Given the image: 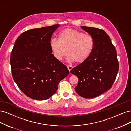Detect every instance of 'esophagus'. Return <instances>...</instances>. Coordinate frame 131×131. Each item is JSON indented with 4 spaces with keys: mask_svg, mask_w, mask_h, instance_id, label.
I'll return each mask as SVG.
<instances>
[{
    "mask_svg": "<svg viewBox=\"0 0 131 131\" xmlns=\"http://www.w3.org/2000/svg\"><path fill=\"white\" fill-rule=\"evenodd\" d=\"M67 68H68V69L69 70V71L70 72V71L72 69L73 67L71 66H67Z\"/></svg>",
    "mask_w": 131,
    "mask_h": 131,
    "instance_id": "esophagus-1",
    "label": "esophagus"
}]
</instances>
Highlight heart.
<instances>
[{"mask_svg": "<svg viewBox=\"0 0 131 131\" xmlns=\"http://www.w3.org/2000/svg\"><path fill=\"white\" fill-rule=\"evenodd\" d=\"M94 41L91 35L77 30L67 28L58 35V39L53 38L50 41V47L54 57L63 60L68 52L69 62L77 63L85 62L92 52Z\"/></svg>", "mask_w": 131, "mask_h": 131, "instance_id": "b5f03b06", "label": "heart"}]
</instances>
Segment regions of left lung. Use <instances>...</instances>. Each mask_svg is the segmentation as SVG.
<instances>
[{"label":"left lung","instance_id":"left-lung-1","mask_svg":"<svg viewBox=\"0 0 131 131\" xmlns=\"http://www.w3.org/2000/svg\"><path fill=\"white\" fill-rule=\"evenodd\" d=\"M94 41L92 52L86 60L70 70L78 78L75 90L81 97H96L113 86L119 69L115 48L109 35L97 28L81 26Z\"/></svg>","mask_w":131,"mask_h":131}]
</instances>
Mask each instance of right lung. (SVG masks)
I'll list each match as a JSON object with an SVG mask.
<instances>
[{
  "label": "right lung",
  "instance_id": "obj_1",
  "mask_svg": "<svg viewBox=\"0 0 131 131\" xmlns=\"http://www.w3.org/2000/svg\"><path fill=\"white\" fill-rule=\"evenodd\" d=\"M59 25L27 30L17 38L10 64L16 84L27 97L45 100L56 92L69 74L67 67L52 54L50 41Z\"/></svg>",
  "mask_w": 131,
  "mask_h": 131
}]
</instances>
